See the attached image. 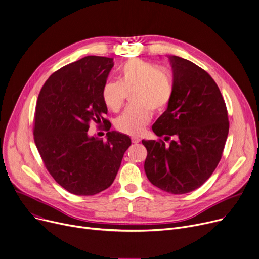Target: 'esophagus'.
Instances as JSON below:
<instances>
[{"label":"esophagus","instance_id":"esophagus-1","mask_svg":"<svg viewBox=\"0 0 259 259\" xmlns=\"http://www.w3.org/2000/svg\"><path fill=\"white\" fill-rule=\"evenodd\" d=\"M140 141H141L140 138H138V137H132V142H133V143L137 144V143H139Z\"/></svg>","mask_w":259,"mask_h":259}]
</instances>
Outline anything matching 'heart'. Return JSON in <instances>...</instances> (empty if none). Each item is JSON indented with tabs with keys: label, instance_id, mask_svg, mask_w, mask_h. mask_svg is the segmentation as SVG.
<instances>
[{
	"label": "heart",
	"instance_id": "obj_1",
	"mask_svg": "<svg viewBox=\"0 0 259 259\" xmlns=\"http://www.w3.org/2000/svg\"><path fill=\"white\" fill-rule=\"evenodd\" d=\"M133 103L119 116L116 128L123 134L139 136L144 131L153 112L163 111L173 94L171 76L150 62L132 59L118 70V81L107 82L102 89L103 101L112 112L123 106L126 94Z\"/></svg>",
	"mask_w": 259,
	"mask_h": 259
}]
</instances>
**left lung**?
I'll use <instances>...</instances> for the list:
<instances>
[{
  "instance_id": "left-lung-1",
  "label": "left lung",
  "mask_w": 259,
  "mask_h": 259,
  "mask_svg": "<svg viewBox=\"0 0 259 259\" xmlns=\"http://www.w3.org/2000/svg\"><path fill=\"white\" fill-rule=\"evenodd\" d=\"M173 94L167 110L152 125L170 141L142 140L149 182L171 194L201 187L220 162L229 131L226 105L212 77L187 59L170 56Z\"/></svg>"
}]
</instances>
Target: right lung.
I'll return each instance as SVG.
<instances>
[{
    "label": "right lung",
    "instance_id": "right-lung-1",
    "mask_svg": "<svg viewBox=\"0 0 259 259\" xmlns=\"http://www.w3.org/2000/svg\"><path fill=\"white\" fill-rule=\"evenodd\" d=\"M113 66V58L84 57L54 72L38 95L36 147L54 180L74 195L108 189L132 144L116 131L107 133V141L88 134L91 121L109 122L102 89Z\"/></svg>",
    "mask_w": 259,
    "mask_h": 259
}]
</instances>
